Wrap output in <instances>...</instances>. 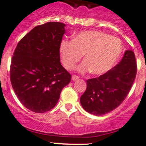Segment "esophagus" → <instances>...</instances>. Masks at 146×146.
Here are the masks:
<instances>
[{
	"label": "esophagus",
	"mask_w": 146,
	"mask_h": 146,
	"mask_svg": "<svg viewBox=\"0 0 146 146\" xmlns=\"http://www.w3.org/2000/svg\"><path fill=\"white\" fill-rule=\"evenodd\" d=\"M78 79H79V77L78 76H76V75H73V76H72V80H73V81L78 80Z\"/></svg>",
	"instance_id": "esophagus-1"
}]
</instances>
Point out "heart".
Here are the masks:
<instances>
[{"mask_svg": "<svg viewBox=\"0 0 146 146\" xmlns=\"http://www.w3.org/2000/svg\"><path fill=\"white\" fill-rule=\"evenodd\" d=\"M121 53V40L101 31H83L73 41L64 40L60 44L62 60L66 68H74L84 55V61L78 70L80 73L90 71L93 75H102L108 71Z\"/></svg>", "mask_w": 146, "mask_h": 146, "instance_id": "obj_1", "label": "heart"}]
</instances>
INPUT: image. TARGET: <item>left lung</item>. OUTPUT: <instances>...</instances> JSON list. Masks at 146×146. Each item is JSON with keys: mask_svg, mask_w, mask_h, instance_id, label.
I'll list each match as a JSON object with an SVG mask.
<instances>
[{"mask_svg": "<svg viewBox=\"0 0 146 146\" xmlns=\"http://www.w3.org/2000/svg\"><path fill=\"white\" fill-rule=\"evenodd\" d=\"M137 73L135 56L126 50L122 60L102 76L86 80L87 88L80 98L85 111L96 115L111 112L129 93Z\"/></svg>", "mask_w": 146, "mask_h": 146, "instance_id": "1", "label": "left lung"}]
</instances>
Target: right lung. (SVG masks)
<instances>
[{"label": "right lung", "mask_w": 146, "mask_h": 146, "mask_svg": "<svg viewBox=\"0 0 146 146\" xmlns=\"http://www.w3.org/2000/svg\"><path fill=\"white\" fill-rule=\"evenodd\" d=\"M64 23L48 22L33 28L18 42L11 60L10 78L21 103L35 113L55 107L71 75L61 66L60 47Z\"/></svg>", "instance_id": "right-lung-1"}]
</instances>
